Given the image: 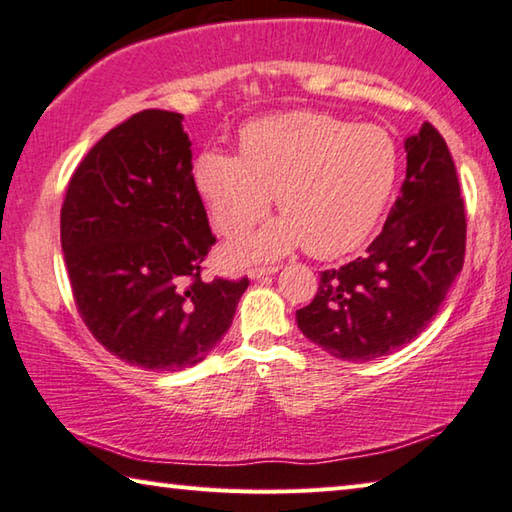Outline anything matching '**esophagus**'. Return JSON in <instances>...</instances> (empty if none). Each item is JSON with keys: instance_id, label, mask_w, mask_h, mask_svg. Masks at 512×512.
Returning <instances> with one entry per match:
<instances>
[{"instance_id": "esophagus-1", "label": "esophagus", "mask_w": 512, "mask_h": 512, "mask_svg": "<svg viewBox=\"0 0 512 512\" xmlns=\"http://www.w3.org/2000/svg\"><path fill=\"white\" fill-rule=\"evenodd\" d=\"M273 273H277V266H262V268H250L248 277L250 280H262V277L273 275Z\"/></svg>"}]
</instances>
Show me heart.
Listing matches in <instances>:
<instances>
[{"label":"heart","mask_w":512,"mask_h":512,"mask_svg":"<svg viewBox=\"0 0 512 512\" xmlns=\"http://www.w3.org/2000/svg\"><path fill=\"white\" fill-rule=\"evenodd\" d=\"M397 171L400 151L381 126L296 110L246 124L239 131V155L198 153L192 180L225 237L262 221L277 194L284 216L228 248V259L246 264L300 246L318 259L352 253L384 214Z\"/></svg>","instance_id":"heart-1"}]
</instances>
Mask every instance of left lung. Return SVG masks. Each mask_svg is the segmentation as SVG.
Returning a JSON list of instances; mask_svg holds the SVG:
<instances>
[{
    "instance_id": "left-lung-1",
    "label": "left lung",
    "mask_w": 512,
    "mask_h": 512,
    "mask_svg": "<svg viewBox=\"0 0 512 512\" xmlns=\"http://www.w3.org/2000/svg\"><path fill=\"white\" fill-rule=\"evenodd\" d=\"M406 178L366 255L320 273L296 311L300 332L343 361H370L411 343L461 273L465 203L447 144L431 124L406 137Z\"/></svg>"
}]
</instances>
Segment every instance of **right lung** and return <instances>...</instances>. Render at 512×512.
Here are the masks:
<instances>
[{
	"label": "right lung",
	"mask_w": 512,
	"mask_h": 512,
	"mask_svg": "<svg viewBox=\"0 0 512 512\" xmlns=\"http://www.w3.org/2000/svg\"><path fill=\"white\" fill-rule=\"evenodd\" d=\"M214 241L178 112H137L69 180L60 244L76 309L94 339L131 366L185 370L228 332L248 277L203 280Z\"/></svg>",
	"instance_id": "add662e5"
}]
</instances>
